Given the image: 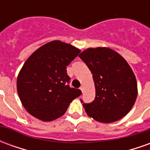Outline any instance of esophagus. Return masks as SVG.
<instances>
[{"label":"esophagus","instance_id":"34e87169","mask_svg":"<svg viewBox=\"0 0 150 150\" xmlns=\"http://www.w3.org/2000/svg\"><path fill=\"white\" fill-rule=\"evenodd\" d=\"M79 89L81 90L82 92H83V91H84V87H83V86H81V87H80V88H79Z\"/></svg>","mask_w":150,"mask_h":150}]
</instances>
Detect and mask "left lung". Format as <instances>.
<instances>
[{
  "label": "left lung",
  "mask_w": 150,
  "mask_h": 150,
  "mask_svg": "<svg viewBox=\"0 0 150 150\" xmlns=\"http://www.w3.org/2000/svg\"><path fill=\"white\" fill-rule=\"evenodd\" d=\"M79 57L91 71L96 88L94 100L83 104L87 114L102 123L127 115L137 96V83L125 59L107 47L88 48Z\"/></svg>",
  "instance_id": "1"
}]
</instances>
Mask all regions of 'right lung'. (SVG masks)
I'll return each mask as SVG.
<instances>
[{
    "instance_id": "1",
    "label": "right lung",
    "mask_w": 150,
    "mask_h": 150,
    "mask_svg": "<svg viewBox=\"0 0 150 150\" xmlns=\"http://www.w3.org/2000/svg\"><path fill=\"white\" fill-rule=\"evenodd\" d=\"M80 50L61 41H52L35 50L19 72L17 89L28 112L43 121L62 116L73 100L82 94L70 88L67 67Z\"/></svg>"
}]
</instances>
